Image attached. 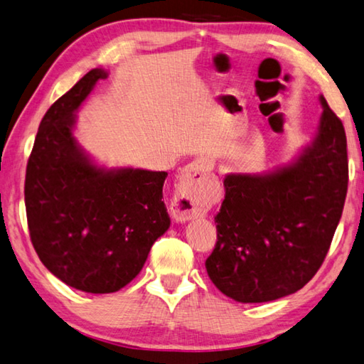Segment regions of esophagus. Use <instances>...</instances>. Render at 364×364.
Here are the masks:
<instances>
[{
	"instance_id": "obj_1",
	"label": "esophagus",
	"mask_w": 364,
	"mask_h": 364,
	"mask_svg": "<svg viewBox=\"0 0 364 364\" xmlns=\"http://www.w3.org/2000/svg\"><path fill=\"white\" fill-rule=\"evenodd\" d=\"M213 168V159L198 158L182 171L171 205V214L177 223L190 221L200 214L203 206L205 181Z\"/></svg>"
}]
</instances>
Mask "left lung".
I'll return each instance as SVG.
<instances>
[{
    "label": "left lung",
    "instance_id": "8db88e82",
    "mask_svg": "<svg viewBox=\"0 0 364 364\" xmlns=\"http://www.w3.org/2000/svg\"><path fill=\"white\" fill-rule=\"evenodd\" d=\"M316 136L294 164L272 174H229L206 259L213 284L235 301L295 294L329 252L348 187L347 136L324 97Z\"/></svg>",
    "mask_w": 364,
    "mask_h": 364
}]
</instances>
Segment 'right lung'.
<instances>
[{
    "instance_id": "add662e5",
    "label": "right lung",
    "mask_w": 364,
    "mask_h": 364,
    "mask_svg": "<svg viewBox=\"0 0 364 364\" xmlns=\"http://www.w3.org/2000/svg\"><path fill=\"white\" fill-rule=\"evenodd\" d=\"M100 79H106L105 70L92 69L46 111L23 187L40 261L59 281L87 294L126 287L171 224L163 201L168 172L106 171L77 145L75 111Z\"/></svg>"
}]
</instances>
